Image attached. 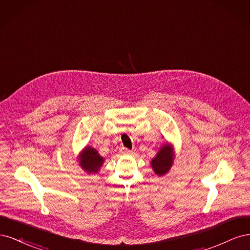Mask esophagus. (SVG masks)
I'll return each mask as SVG.
<instances>
[{
	"mask_svg": "<svg viewBox=\"0 0 250 250\" xmlns=\"http://www.w3.org/2000/svg\"><path fill=\"white\" fill-rule=\"evenodd\" d=\"M121 151H122L123 154H131L132 153V151L129 150V149H127V148H122V149H121Z\"/></svg>",
	"mask_w": 250,
	"mask_h": 250,
	"instance_id": "34e87169",
	"label": "esophagus"
}]
</instances>
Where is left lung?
Instances as JSON below:
<instances>
[{"label": "left lung", "instance_id": "1", "mask_svg": "<svg viewBox=\"0 0 250 250\" xmlns=\"http://www.w3.org/2000/svg\"><path fill=\"white\" fill-rule=\"evenodd\" d=\"M174 161V150L170 144H165L160 148L156 156L151 161V167L156 175L164 176L171 169Z\"/></svg>", "mask_w": 250, "mask_h": 250}]
</instances>
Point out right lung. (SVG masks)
Returning <instances> with one entry per match:
<instances>
[{"label":"right lung","mask_w":250,"mask_h":250,"mask_svg":"<svg viewBox=\"0 0 250 250\" xmlns=\"http://www.w3.org/2000/svg\"><path fill=\"white\" fill-rule=\"evenodd\" d=\"M80 167L86 173H98L104 163V158L93 147H85L80 153Z\"/></svg>","instance_id":"obj_1"}]
</instances>
